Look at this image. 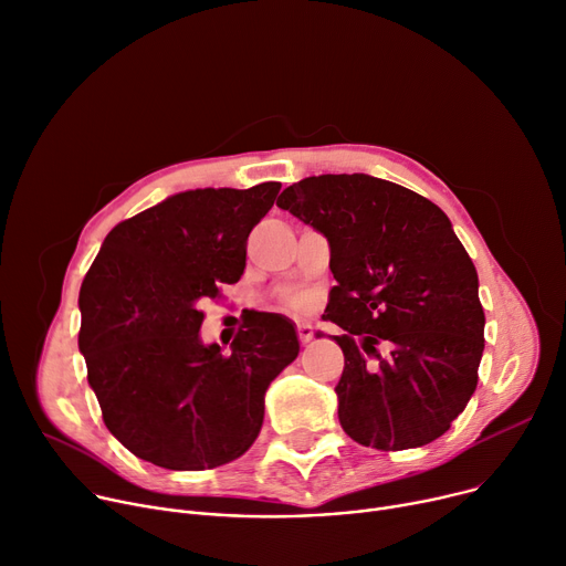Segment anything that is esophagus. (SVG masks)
<instances>
[{
    "label": "esophagus",
    "instance_id": "34e87169",
    "mask_svg": "<svg viewBox=\"0 0 566 566\" xmlns=\"http://www.w3.org/2000/svg\"><path fill=\"white\" fill-rule=\"evenodd\" d=\"M295 332H297L300 344H310V342H312V336H314V327H312V323H307V321H300V323L295 325Z\"/></svg>",
    "mask_w": 566,
    "mask_h": 566
}]
</instances>
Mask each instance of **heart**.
<instances>
[{
    "mask_svg": "<svg viewBox=\"0 0 566 566\" xmlns=\"http://www.w3.org/2000/svg\"><path fill=\"white\" fill-rule=\"evenodd\" d=\"M293 307H300V300H293V303H291Z\"/></svg>",
    "mask_w": 566,
    "mask_h": 566,
    "instance_id": "b5f03b06",
    "label": "heart"
}]
</instances>
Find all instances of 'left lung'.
Here are the masks:
<instances>
[{
  "label": "left lung",
  "mask_w": 566,
  "mask_h": 566,
  "mask_svg": "<svg viewBox=\"0 0 566 566\" xmlns=\"http://www.w3.org/2000/svg\"><path fill=\"white\" fill-rule=\"evenodd\" d=\"M277 207L329 241L336 286L323 318L346 329L336 336L346 434L378 450L439 439L471 400L484 350L478 273L448 216L357 172L307 177Z\"/></svg>",
  "instance_id": "left-lung-1"
}]
</instances>
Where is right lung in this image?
I'll return each instance as SVG.
<instances>
[{
    "mask_svg": "<svg viewBox=\"0 0 566 566\" xmlns=\"http://www.w3.org/2000/svg\"><path fill=\"white\" fill-rule=\"evenodd\" d=\"M280 188L186 191L104 239L80 291V350L104 426L136 458L202 471L256 439L263 394L300 350L293 325L254 312L228 355L198 332L205 300L243 275L248 237Z\"/></svg>",
    "mask_w": 566,
    "mask_h": 566,
    "instance_id": "add662e5",
    "label": "right lung"
}]
</instances>
